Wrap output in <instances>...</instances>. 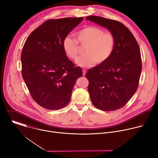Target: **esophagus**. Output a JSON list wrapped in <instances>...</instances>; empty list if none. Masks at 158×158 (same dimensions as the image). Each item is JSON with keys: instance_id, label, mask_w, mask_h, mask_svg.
I'll return each instance as SVG.
<instances>
[{"instance_id": "34e87169", "label": "esophagus", "mask_w": 158, "mask_h": 158, "mask_svg": "<svg viewBox=\"0 0 158 158\" xmlns=\"http://www.w3.org/2000/svg\"><path fill=\"white\" fill-rule=\"evenodd\" d=\"M85 73H86V70H85V69H83V70H82L83 76H85Z\"/></svg>"}]
</instances>
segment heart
Segmentation results:
<instances>
[{
	"mask_svg": "<svg viewBox=\"0 0 158 158\" xmlns=\"http://www.w3.org/2000/svg\"><path fill=\"white\" fill-rule=\"evenodd\" d=\"M76 40L71 37H65L62 41V48L67 56L76 60L79 54V46H85V54L77 60L81 67H89L96 62L101 64L106 62L113 52L115 37L109 32L94 27H85L74 34Z\"/></svg>",
	"mask_w": 158,
	"mask_h": 158,
	"instance_id": "heart-1",
	"label": "heart"
}]
</instances>
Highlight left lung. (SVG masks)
<instances>
[{
    "label": "left lung",
    "mask_w": 158,
    "mask_h": 158,
    "mask_svg": "<svg viewBox=\"0 0 158 158\" xmlns=\"http://www.w3.org/2000/svg\"><path fill=\"white\" fill-rule=\"evenodd\" d=\"M88 20L107 28L115 37L111 56L89 69L88 91L93 105L105 111L124 107L136 92L142 71L139 45L131 32L121 22L99 16Z\"/></svg>",
    "instance_id": "8db88e82"
}]
</instances>
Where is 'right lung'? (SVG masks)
Masks as SVG:
<instances>
[{
  "instance_id": "right-lung-1",
  "label": "right lung",
  "mask_w": 158,
  "mask_h": 158,
  "mask_svg": "<svg viewBox=\"0 0 158 158\" xmlns=\"http://www.w3.org/2000/svg\"><path fill=\"white\" fill-rule=\"evenodd\" d=\"M83 17L50 19L26 39L21 53L22 75L32 99L49 110L65 107L71 100L80 67L67 58L62 41Z\"/></svg>"
}]
</instances>
